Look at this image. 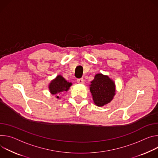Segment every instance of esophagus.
Here are the masks:
<instances>
[{
	"label": "esophagus",
	"mask_w": 158,
	"mask_h": 158,
	"mask_svg": "<svg viewBox=\"0 0 158 158\" xmlns=\"http://www.w3.org/2000/svg\"><path fill=\"white\" fill-rule=\"evenodd\" d=\"M77 81L79 84H83V79L82 78H78V79L77 80Z\"/></svg>",
	"instance_id": "34e87169"
}]
</instances>
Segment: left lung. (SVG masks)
I'll list each match as a JSON object with an SVG mask.
<instances>
[{
  "mask_svg": "<svg viewBox=\"0 0 158 158\" xmlns=\"http://www.w3.org/2000/svg\"><path fill=\"white\" fill-rule=\"evenodd\" d=\"M91 83L90 90L96 106H103L112 100L115 92V86L114 82L108 76L97 74Z\"/></svg>",
  "mask_w": 158,
  "mask_h": 158,
  "instance_id": "obj_1",
  "label": "left lung"
}]
</instances>
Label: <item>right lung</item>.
Here are the masks:
<instances>
[{"label":"right lung","instance_id":"right-lung-1","mask_svg":"<svg viewBox=\"0 0 158 158\" xmlns=\"http://www.w3.org/2000/svg\"><path fill=\"white\" fill-rule=\"evenodd\" d=\"M71 85L72 83L68 82L62 76L58 75L54 80L51 82L49 89L51 94L55 95L68 90ZM56 98H59V97L57 96Z\"/></svg>","mask_w":158,"mask_h":158}]
</instances>
